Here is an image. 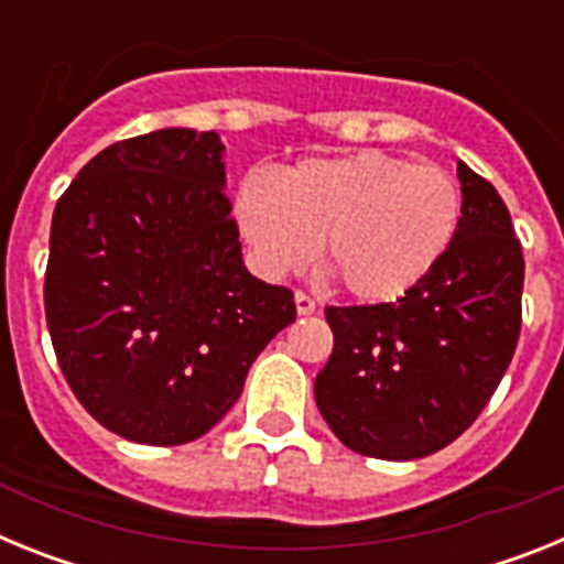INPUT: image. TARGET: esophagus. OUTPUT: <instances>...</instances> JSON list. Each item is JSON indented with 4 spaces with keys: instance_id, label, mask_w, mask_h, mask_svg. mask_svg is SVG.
<instances>
[{
    "instance_id": "34e87169",
    "label": "esophagus",
    "mask_w": 564,
    "mask_h": 564,
    "mask_svg": "<svg viewBox=\"0 0 564 564\" xmlns=\"http://www.w3.org/2000/svg\"><path fill=\"white\" fill-rule=\"evenodd\" d=\"M293 302H296V313H299V316H311V313H316V302H313V299L307 296V293L296 291Z\"/></svg>"
}]
</instances>
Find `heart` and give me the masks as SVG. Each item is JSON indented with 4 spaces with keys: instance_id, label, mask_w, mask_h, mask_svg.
<instances>
[{
    "instance_id": "heart-1",
    "label": "heart",
    "mask_w": 564,
    "mask_h": 564,
    "mask_svg": "<svg viewBox=\"0 0 564 564\" xmlns=\"http://www.w3.org/2000/svg\"><path fill=\"white\" fill-rule=\"evenodd\" d=\"M239 234L268 276L305 268L325 242V271L364 305L415 291L455 246L463 192L449 172L361 149L305 158L276 181L251 174L234 200Z\"/></svg>"
}]
</instances>
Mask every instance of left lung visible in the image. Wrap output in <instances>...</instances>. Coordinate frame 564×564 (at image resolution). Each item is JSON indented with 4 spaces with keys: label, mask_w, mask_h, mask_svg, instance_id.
I'll list each match as a JSON object with an SVG mask.
<instances>
[{
    "label": "left lung",
    "mask_w": 564,
    "mask_h": 564,
    "mask_svg": "<svg viewBox=\"0 0 564 564\" xmlns=\"http://www.w3.org/2000/svg\"><path fill=\"white\" fill-rule=\"evenodd\" d=\"M463 223L415 291L387 305L327 307L333 352L316 406L338 441L378 460L441 452L475 423L517 350L520 239L497 188L457 163Z\"/></svg>",
    "instance_id": "obj_1"
}]
</instances>
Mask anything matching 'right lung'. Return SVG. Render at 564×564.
<instances>
[{
  "label": "right lung",
  "mask_w": 564,
  "mask_h": 564,
  "mask_svg": "<svg viewBox=\"0 0 564 564\" xmlns=\"http://www.w3.org/2000/svg\"><path fill=\"white\" fill-rule=\"evenodd\" d=\"M223 152L217 132L181 127L118 141L53 212V350L84 410L127 441L206 435L296 318L293 293L242 262Z\"/></svg>",
  "instance_id": "add662e5"
}]
</instances>
